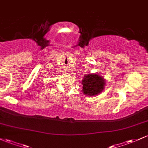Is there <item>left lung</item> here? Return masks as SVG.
I'll use <instances>...</instances> for the list:
<instances>
[{
	"instance_id": "1",
	"label": "left lung",
	"mask_w": 148,
	"mask_h": 148,
	"mask_svg": "<svg viewBox=\"0 0 148 148\" xmlns=\"http://www.w3.org/2000/svg\"><path fill=\"white\" fill-rule=\"evenodd\" d=\"M82 91L84 95L95 96L104 90L105 81L98 74H88L84 77L82 80Z\"/></svg>"
}]
</instances>
